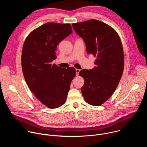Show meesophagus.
<instances>
[{
    "instance_id": "34e87169",
    "label": "esophagus",
    "mask_w": 147,
    "mask_h": 147,
    "mask_svg": "<svg viewBox=\"0 0 147 147\" xmlns=\"http://www.w3.org/2000/svg\"><path fill=\"white\" fill-rule=\"evenodd\" d=\"M76 76H78V74H79L80 71V69H76Z\"/></svg>"
}]
</instances>
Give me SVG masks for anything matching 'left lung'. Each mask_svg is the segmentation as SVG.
<instances>
[{
  "label": "left lung",
  "mask_w": 147,
  "mask_h": 147,
  "mask_svg": "<svg viewBox=\"0 0 147 147\" xmlns=\"http://www.w3.org/2000/svg\"><path fill=\"white\" fill-rule=\"evenodd\" d=\"M72 26L84 40L87 54L96 58L94 69H83L79 73L84 80L81 93L87 103L100 106L113 95L123 74L121 41L112 27L97 20L73 23Z\"/></svg>",
  "instance_id": "8db88e82"
}]
</instances>
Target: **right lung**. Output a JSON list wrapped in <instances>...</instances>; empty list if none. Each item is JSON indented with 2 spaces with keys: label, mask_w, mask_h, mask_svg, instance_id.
Returning <instances> with one entry per match:
<instances>
[{
  "label": "right lung",
  "mask_w": 147,
  "mask_h": 147,
  "mask_svg": "<svg viewBox=\"0 0 147 147\" xmlns=\"http://www.w3.org/2000/svg\"><path fill=\"white\" fill-rule=\"evenodd\" d=\"M72 32L70 24L47 23L31 31L23 47L22 66L26 81L36 98L50 109L66 102L76 76L75 68L52 64L56 59L57 45Z\"/></svg>",
  "instance_id": "add662e5"
}]
</instances>
